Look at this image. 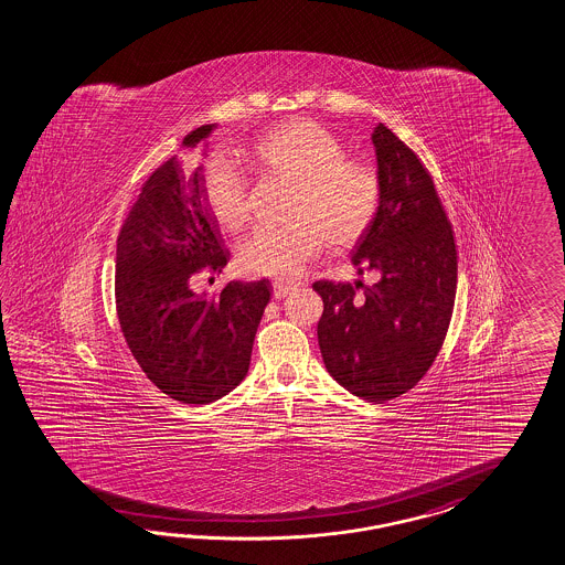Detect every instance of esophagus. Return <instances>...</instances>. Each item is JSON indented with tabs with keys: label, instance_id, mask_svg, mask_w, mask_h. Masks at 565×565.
<instances>
[{
	"label": "esophagus",
	"instance_id": "1",
	"mask_svg": "<svg viewBox=\"0 0 565 565\" xmlns=\"http://www.w3.org/2000/svg\"><path fill=\"white\" fill-rule=\"evenodd\" d=\"M294 284L291 281H275L274 284V296L275 300H281V298H286L288 294H291L294 291Z\"/></svg>",
	"mask_w": 565,
	"mask_h": 565
}]
</instances>
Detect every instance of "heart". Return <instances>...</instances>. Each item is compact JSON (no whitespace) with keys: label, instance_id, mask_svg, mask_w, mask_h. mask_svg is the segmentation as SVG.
I'll use <instances>...</instances> for the list:
<instances>
[{"label":"heart","instance_id":"b5f03b06","mask_svg":"<svg viewBox=\"0 0 565 565\" xmlns=\"http://www.w3.org/2000/svg\"><path fill=\"white\" fill-rule=\"evenodd\" d=\"M244 158L263 183L290 184L281 210L286 224L259 228L238 246L244 274L294 277L324 244L333 253L353 248L381 212L376 167L348 158L345 146L319 122L277 125L255 139ZM203 199L222 232L234 234L248 224V183L228 158L215 153L205 162Z\"/></svg>","mask_w":565,"mask_h":565}]
</instances>
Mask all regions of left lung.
Here are the masks:
<instances>
[{
	"instance_id": "obj_1",
	"label": "left lung",
	"mask_w": 565,
	"mask_h": 565,
	"mask_svg": "<svg viewBox=\"0 0 565 565\" xmlns=\"http://www.w3.org/2000/svg\"><path fill=\"white\" fill-rule=\"evenodd\" d=\"M382 181L381 212L355 244L353 265L381 279H321L319 345L329 374L351 395L382 403L412 391L443 348L457 296L458 253L434 179L419 156L384 125L372 134Z\"/></svg>"
}]
</instances>
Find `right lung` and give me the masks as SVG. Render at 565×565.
<instances>
[{
    "mask_svg": "<svg viewBox=\"0 0 565 565\" xmlns=\"http://www.w3.org/2000/svg\"><path fill=\"white\" fill-rule=\"evenodd\" d=\"M214 129L198 127L183 146H198ZM228 259L205 207L203 168L168 158L141 186L117 236L115 302L143 374L186 405H207L243 382L271 298L267 279L228 281L215 296L191 290L193 275L222 274Z\"/></svg>",
    "mask_w": 565,
    "mask_h": 565,
    "instance_id": "right-lung-1",
    "label": "right lung"
}]
</instances>
